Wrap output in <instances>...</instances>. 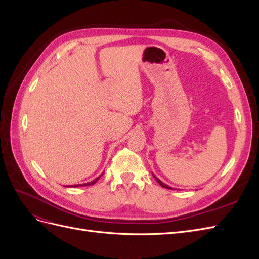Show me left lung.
<instances>
[{
	"label": "left lung",
	"mask_w": 259,
	"mask_h": 259,
	"mask_svg": "<svg viewBox=\"0 0 259 259\" xmlns=\"http://www.w3.org/2000/svg\"><path fill=\"white\" fill-rule=\"evenodd\" d=\"M153 177H154V178L156 179V182H158V183H159V184H160V185H161L162 187H164V188H166V189H173V188H171V187H168L167 185H165V184H164V183H162V182H161V180H160V179H159L158 177H155L154 175H153Z\"/></svg>",
	"instance_id": "1"
}]
</instances>
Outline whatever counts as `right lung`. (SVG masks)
I'll list each match as a JSON object with an SVG mask.
<instances>
[{
	"instance_id": "obj_1",
	"label": "right lung",
	"mask_w": 259,
	"mask_h": 259,
	"mask_svg": "<svg viewBox=\"0 0 259 259\" xmlns=\"http://www.w3.org/2000/svg\"><path fill=\"white\" fill-rule=\"evenodd\" d=\"M104 174V173H103ZM103 174H101V175H103ZM100 175V176H101ZM100 176L99 177H97V178H95V179H94V180H92V182H89V183H85V184H79V185H73V186H66V187H80V186H91V185H94V184H95L96 182H97V180L100 178Z\"/></svg>"
}]
</instances>
